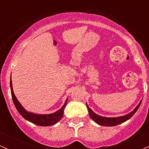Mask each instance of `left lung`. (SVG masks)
Returning a JSON list of instances; mask_svg holds the SVG:
<instances>
[{"mask_svg": "<svg viewBox=\"0 0 149 149\" xmlns=\"http://www.w3.org/2000/svg\"><path fill=\"white\" fill-rule=\"evenodd\" d=\"M141 102L142 100H141L139 104L134 109H133L132 112H130V113L127 114L125 115H123V116H119L116 117V118H107V117H103L101 116V115H99L97 114H96L91 108L88 107V104L86 103V107L87 109H88V114H89V116L91 119L93 120L96 123H97L100 125L102 126H115L121 124V123H124V122L127 121V120L130 119V118H132L133 115L136 112V111L138 110V109L139 108L140 105H141Z\"/></svg>", "mask_w": 149, "mask_h": 149, "instance_id": "left-lung-1", "label": "left lung"}]
</instances>
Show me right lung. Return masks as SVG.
<instances>
[{"mask_svg": "<svg viewBox=\"0 0 149 149\" xmlns=\"http://www.w3.org/2000/svg\"><path fill=\"white\" fill-rule=\"evenodd\" d=\"M11 78V77H10ZM10 92H11L12 100H13V104L16 107V109L19 112V113L26 120L31 122L33 124L37 125L39 126H51L56 124L61 120V118L63 116L64 109L67 104L68 99H66L65 103L63 105L62 107L58 109L56 112L51 114H37L34 112H29L24 108V107L21 104L19 100H17L16 97L15 96L13 90V86H12L11 79L10 80Z\"/></svg>", "mask_w": 149, "mask_h": 149, "instance_id": "add662e5", "label": "right lung"}]
</instances>
